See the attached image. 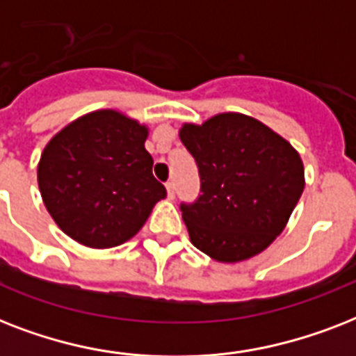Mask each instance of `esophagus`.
<instances>
[{
	"label": "esophagus",
	"mask_w": 356,
	"mask_h": 356,
	"mask_svg": "<svg viewBox=\"0 0 356 356\" xmlns=\"http://www.w3.org/2000/svg\"><path fill=\"white\" fill-rule=\"evenodd\" d=\"M166 190H168V197H170V200H173V197H175V184H173L172 181H170V183H166Z\"/></svg>",
	"instance_id": "esophagus-1"
}]
</instances>
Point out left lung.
Instances as JSON below:
<instances>
[{"mask_svg":"<svg viewBox=\"0 0 356 356\" xmlns=\"http://www.w3.org/2000/svg\"><path fill=\"white\" fill-rule=\"evenodd\" d=\"M179 136L201 181L197 200L181 203L192 243L220 262L264 251L303 194L298 151L264 123L238 113L186 123Z\"/></svg>","mask_w":356,"mask_h":356,"instance_id":"1","label":"left lung"}]
</instances>
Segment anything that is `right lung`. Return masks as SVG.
Listing matches in <instances>:
<instances>
[{"label": "right lung", "mask_w": 356, "mask_h": 356, "mask_svg": "<svg viewBox=\"0 0 356 356\" xmlns=\"http://www.w3.org/2000/svg\"><path fill=\"white\" fill-rule=\"evenodd\" d=\"M147 127L116 111L75 120L49 140L38 162L47 212L75 242L114 248L138 233L166 197L145 151Z\"/></svg>", "instance_id": "add662e5"}]
</instances>
